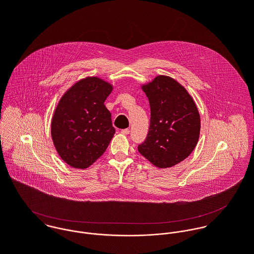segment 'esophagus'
Masks as SVG:
<instances>
[{
	"label": "esophagus",
	"mask_w": 254,
	"mask_h": 254,
	"mask_svg": "<svg viewBox=\"0 0 254 254\" xmlns=\"http://www.w3.org/2000/svg\"><path fill=\"white\" fill-rule=\"evenodd\" d=\"M121 133L123 135H128L130 133V130L129 129H123V130H121Z\"/></svg>",
	"instance_id": "esophagus-1"
}]
</instances>
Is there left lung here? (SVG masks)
Masks as SVG:
<instances>
[{
  "label": "left lung",
  "instance_id": "left-lung-1",
  "mask_svg": "<svg viewBox=\"0 0 254 254\" xmlns=\"http://www.w3.org/2000/svg\"><path fill=\"white\" fill-rule=\"evenodd\" d=\"M150 107L147 137L139 152L152 165L165 169L186 159L194 149L200 133V115L184 86L166 75L143 84Z\"/></svg>",
  "mask_w": 254,
  "mask_h": 254
}]
</instances>
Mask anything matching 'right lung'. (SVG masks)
Returning <instances> with one entry per match:
<instances>
[{
  "mask_svg": "<svg viewBox=\"0 0 254 254\" xmlns=\"http://www.w3.org/2000/svg\"><path fill=\"white\" fill-rule=\"evenodd\" d=\"M113 86L97 76L75 82L63 95L51 122V135L61 158L86 169L99 159L115 133L105 101Z\"/></svg>",
  "mask_w": 254,
  "mask_h": 254,
  "instance_id": "right-lung-1",
  "label": "right lung"
}]
</instances>
